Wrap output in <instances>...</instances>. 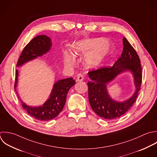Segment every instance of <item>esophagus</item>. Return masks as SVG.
I'll return each instance as SVG.
<instances>
[{
  "label": "esophagus",
  "instance_id": "1",
  "mask_svg": "<svg viewBox=\"0 0 157 157\" xmlns=\"http://www.w3.org/2000/svg\"><path fill=\"white\" fill-rule=\"evenodd\" d=\"M83 79H84V76L81 75H79L76 78V81H78V82H81V81H83Z\"/></svg>",
  "mask_w": 157,
  "mask_h": 157
}]
</instances>
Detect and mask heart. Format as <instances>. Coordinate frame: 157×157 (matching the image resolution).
Wrapping results in <instances>:
<instances>
[{"label":"heart","instance_id":"1","mask_svg":"<svg viewBox=\"0 0 157 157\" xmlns=\"http://www.w3.org/2000/svg\"><path fill=\"white\" fill-rule=\"evenodd\" d=\"M111 48V44L102 38L81 40L73 46V51L76 55L86 56L84 63L89 68L99 67L109 54ZM65 57L67 65L75 64V58L71 52L66 51Z\"/></svg>","mask_w":157,"mask_h":157}]
</instances>
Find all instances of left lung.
Wrapping results in <instances>:
<instances>
[{
    "instance_id": "1",
    "label": "left lung",
    "mask_w": 157,
    "mask_h": 157,
    "mask_svg": "<svg viewBox=\"0 0 157 157\" xmlns=\"http://www.w3.org/2000/svg\"><path fill=\"white\" fill-rule=\"evenodd\" d=\"M121 57L112 67L102 68L88 73L89 101L92 109L100 117L112 120L125 114L135 102L142 82V68L139 56L125 37ZM130 71L133 75L136 90L128 99L119 102L113 99L107 85L120 74Z\"/></svg>"
}]
</instances>
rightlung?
Masks as SVG:
<instances>
[{
  "mask_svg": "<svg viewBox=\"0 0 157 157\" xmlns=\"http://www.w3.org/2000/svg\"><path fill=\"white\" fill-rule=\"evenodd\" d=\"M52 46L51 39L46 35H38L33 38L24 48L19 58L16 66L20 67L24 63L33 60L38 57L46 54L49 51ZM18 70L16 71L14 90L16 92V87L18 81ZM75 84L73 78L62 79L56 82L51 90L49 98L39 106H30L27 105L19 98L22 108L29 114L35 119L46 121L56 117L62 111L66 102L67 95L70 89Z\"/></svg>",
  "mask_w": 157,
  "mask_h": 157,
  "instance_id": "right-lung-1",
  "label": "right lung"
}]
</instances>
